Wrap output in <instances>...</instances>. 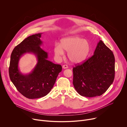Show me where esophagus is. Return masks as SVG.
Masks as SVG:
<instances>
[{"label":"esophagus","instance_id":"esophagus-1","mask_svg":"<svg viewBox=\"0 0 127 127\" xmlns=\"http://www.w3.org/2000/svg\"><path fill=\"white\" fill-rule=\"evenodd\" d=\"M62 68H63V69H67V68H68V66H67V65H63Z\"/></svg>","mask_w":127,"mask_h":127}]
</instances>
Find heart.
<instances>
[{"mask_svg":"<svg viewBox=\"0 0 127 127\" xmlns=\"http://www.w3.org/2000/svg\"><path fill=\"white\" fill-rule=\"evenodd\" d=\"M91 47L89 41L78 35L70 36L61 40L60 45L56 44L54 51L55 56L61 58L64 51L67 52L69 61L73 64H80L84 62L89 56Z\"/></svg>","mask_w":127,"mask_h":127,"instance_id":"b5f03b06","label":"heart"}]
</instances>
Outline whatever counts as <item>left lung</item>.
I'll list each match as a JSON object with an SVG mask.
<instances>
[{
  "mask_svg": "<svg viewBox=\"0 0 127 127\" xmlns=\"http://www.w3.org/2000/svg\"><path fill=\"white\" fill-rule=\"evenodd\" d=\"M115 62L113 52L100 40L94 55L73 68V84L77 92L89 97L104 93L114 80Z\"/></svg>",
  "mask_w": 127,
  "mask_h": 127,
  "instance_id": "8db88e82",
  "label": "left lung"
}]
</instances>
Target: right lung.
Segmentation results:
<instances>
[{"mask_svg": "<svg viewBox=\"0 0 127 127\" xmlns=\"http://www.w3.org/2000/svg\"><path fill=\"white\" fill-rule=\"evenodd\" d=\"M42 33L29 36L13 50L9 67V77L17 90L30 99L44 97L51 91L62 66L48 60V53L40 46ZM26 53H32L37 63L29 74H23L18 67L21 57Z\"/></svg>", "mask_w": 127, "mask_h": 127, "instance_id": "right-lung-1", "label": "right lung"}]
</instances>
